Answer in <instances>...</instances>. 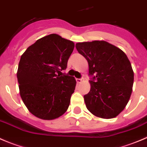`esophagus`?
<instances>
[{
  "label": "esophagus",
  "instance_id": "34e87169",
  "mask_svg": "<svg viewBox=\"0 0 147 147\" xmlns=\"http://www.w3.org/2000/svg\"><path fill=\"white\" fill-rule=\"evenodd\" d=\"M83 79H79V78H76V82L77 83H81L83 82Z\"/></svg>",
  "mask_w": 147,
  "mask_h": 147
}]
</instances>
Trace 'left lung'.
I'll list each match as a JSON object with an SVG mask.
<instances>
[{"mask_svg": "<svg viewBox=\"0 0 147 147\" xmlns=\"http://www.w3.org/2000/svg\"><path fill=\"white\" fill-rule=\"evenodd\" d=\"M77 51L88 64L90 92L84 95L87 109L95 116L112 119L125 109L133 91L134 72L126 54L104 40L78 42Z\"/></svg>", "mask_w": 147, "mask_h": 147, "instance_id": "left-lung-1", "label": "left lung"}]
</instances>
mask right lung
I'll use <instances>...</instances> for the list:
<instances>
[{"instance_id":"obj_1","label":"right lung","mask_w":147,"mask_h":147,"mask_svg":"<svg viewBox=\"0 0 147 147\" xmlns=\"http://www.w3.org/2000/svg\"><path fill=\"white\" fill-rule=\"evenodd\" d=\"M74 47L72 41L52 34L38 39L21 55L17 72L20 94L37 118L55 119L68 109L76 80L57 74L66 69Z\"/></svg>"}]
</instances>
